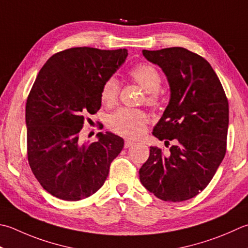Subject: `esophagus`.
Wrapping results in <instances>:
<instances>
[{
    "label": "esophagus",
    "mask_w": 248,
    "mask_h": 248,
    "mask_svg": "<svg viewBox=\"0 0 248 248\" xmlns=\"http://www.w3.org/2000/svg\"><path fill=\"white\" fill-rule=\"evenodd\" d=\"M133 144H134L133 140H129V139L124 140V148H129V147L132 146Z\"/></svg>",
    "instance_id": "esophagus-1"
}]
</instances>
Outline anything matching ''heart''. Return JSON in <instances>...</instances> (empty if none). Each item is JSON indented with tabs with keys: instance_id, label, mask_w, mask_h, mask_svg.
Listing matches in <instances>:
<instances>
[{
	"instance_id": "1",
	"label": "heart",
	"mask_w": 248,
	"mask_h": 248,
	"mask_svg": "<svg viewBox=\"0 0 248 248\" xmlns=\"http://www.w3.org/2000/svg\"><path fill=\"white\" fill-rule=\"evenodd\" d=\"M129 75L146 92L145 102L149 106H158L161 103L159 89L161 87V76L158 70L149 63H139L130 70ZM119 94V81L114 76L108 77L101 87V101L104 105L113 106ZM148 124V116L145 111L137 108H120L111 114L108 119V128L114 133L127 138H138L143 134Z\"/></svg>"
}]
</instances>
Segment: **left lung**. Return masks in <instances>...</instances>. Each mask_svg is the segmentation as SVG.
I'll use <instances>...</instances> for the list:
<instances>
[{"instance_id":"1","label":"left lung","mask_w":248,"mask_h":248,"mask_svg":"<svg viewBox=\"0 0 248 248\" xmlns=\"http://www.w3.org/2000/svg\"><path fill=\"white\" fill-rule=\"evenodd\" d=\"M167 75L171 99L155 125L160 140H174L166 156L150 147L140 169V181L148 191L168 202L196 197L215 175L227 149L229 104L210 63L183 47L143 50Z\"/></svg>"}]
</instances>
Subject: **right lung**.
Returning <instances> with one entry per match:
<instances>
[{"mask_svg": "<svg viewBox=\"0 0 248 248\" xmlns=\"http://www.w3.org/2000/svg\"><path fill=\"white\" fill-rule=\"evenodd\" d=\"M128 56L127 49L74 47L55 53L43 65L26 105L27 153L41 186L65 201L88 198L103 186L124 140L98 133L82 142L86 114L101 108V87Z\"/></svg>", "mask_w": 248, "mask_h": 248, "instance_id": "1", "label": "right lung"}]
</instances>
